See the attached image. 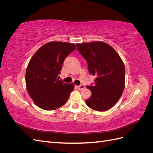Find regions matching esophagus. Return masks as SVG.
<instances>
[{"instance_id": "34e87169", "label": "esophagus", "mask_w": 153, "mask_h": 153, "mask_svg": "<svg viewBox=\"0 0 153 153\" xmlns=\"http://www.w3.org/2000/svg\"><path fill=\"white\" fill-rule=\"evenodd\" d=\"M77 87V89H78V90H82V89H84V88H85V86L84 85H79V86H77L76 87Z\"/></svg>"}]
</instances>
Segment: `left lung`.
<instances>
[{
	"label": "left lung",
	"mask_w": 153,
	"mask_h": 153,
	"mask_svg": "<svg viewBox=\"0 0 153 153\" xmlns=\"http://www.w3.org/2000/svg\"><path fill=\"white\" fill-rule=\"evenodd\" d=\"M77 50L87 61L89 72L96 76L86 105L97 111H105L117 103L125 85V67L119 54L103 41L76 44Z\"/></svg>",
	"instance_id": "left-lung-1"
}]
</instances>
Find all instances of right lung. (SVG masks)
<instances>
[{
	"mask_svg": "<svg viewBox=\"0 0 153 153\" xmlns=\"http://www.w3.org/2000/svg\"><path fill=\"white\" fill-rule=\"evenodd\" d=\"M76 46L73 43L51 41L39 48L30 59L25 73L27 91L39 108L52 110L66 103L73 84L59 80L64 59Z\"/></svg>",
	"mask_w": 153,
	"mask_h": 153,
	"instance_id": "add662e5",
	"label": "right lung"
}]
</instances>
